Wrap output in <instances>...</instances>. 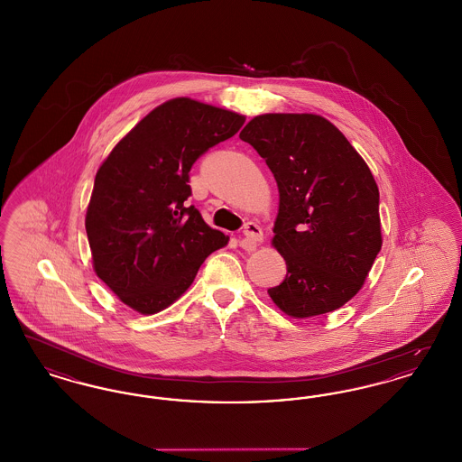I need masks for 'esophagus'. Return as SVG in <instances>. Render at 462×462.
<instances>
[{
    "mask_svg": "<svg viewBox=\"0 0 462 462\" xmlns=\"http://www.w3.org/2000/svg\"><path fill=\"white\" fill-rule=\"evenodd\" d=\"M242 236L245 237V241H242V245H244V244H249V245L253 247V245L263 242V230H262V226H260L258 223H254V221H247V223L244 225Z\"/></svg>",
    "mask_w": 462,
    "mask_h": 462,
    "instance_id": "obj_1",
    "label": "esophagus"
}]
</instances>
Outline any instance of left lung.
<instances>
[{
    "instance_id": "8db88e82",
    "label": "left lung",
    "mask_w": 462,
    "mask_h": 462,
    "mask_svg": "<svg viewBox=\"0 0 462 462\" xmlns=\"http://www.w3.org/2000/svg\"><path fill=\"white\" fill-rule=\"evenodd\" d=\"M239 136L263 157L279 187L272 245L287 275L268 296L292 319L343 307L383 245L379 189L367 162L319 114H262Z\"/></svg>"
}]
</instances>
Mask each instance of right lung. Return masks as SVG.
Here are the masks:
<instances>
[{
  "mask_svg": "<svg viewBox=\"0 0 462 462\" xmlns=\"http://www.w3.org/2000/svg\"><path fill=\"white\" fill-rule=\"evenodd\" d=\"M244 121L234 110L171 98L151 110L100 164L85 218L91 262L126 307L154 315L173 305L202 262L228 244V236L187 204L189 171Z\"/></svg>",
  "mask_w": 462,
  "mask_h": 462,
  "instance_id": "right-lung-1",
  "label": "right lung"
}]
</instances>
